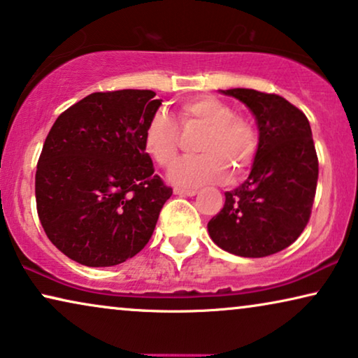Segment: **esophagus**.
<instances>
[{
    "mask_svg": "<svg viewBox=\"0 0 358 358\" xmlns=\"http://www.w3.org/2000/svg\"><path fill=\"white\" fill-rule=\"evenodd\" d=\"M174 194H176V195H180V197H185V195H187V197H194V195L197 194V190H194V189L174 187Z\"/></svg>",
    "mask_w": 358,
    "mask_h": 358,
    "instance_id": "34e87169",
    "label": "esophagus"
}]
</instances>
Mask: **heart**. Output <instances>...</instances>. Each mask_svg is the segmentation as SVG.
I'll return each instance as SVG.
<instances>
[{
  "mask_svg": "<svg viewBox=\"0 0 358 358\" xmlns=\"http://www.w3.org/2000/svg\"><path fill=\"white\" fill-rule=\"evenodd\" d=\"M179 125L185 134L202 131L195 145L199 156L180 161L171 171L173 182L184 187L239 180L251 168L259 150V131L246 115L215 96H197L178 109ZM143 150L159 168L169 169L179 158L180 130L164 110L155 112L146 122Z\"/></svg>",
  "mask_w": 358,
  "mask_h": 358,
  "instance_id": "b5f03b06",
  "label": "heart"
}]
</instances>
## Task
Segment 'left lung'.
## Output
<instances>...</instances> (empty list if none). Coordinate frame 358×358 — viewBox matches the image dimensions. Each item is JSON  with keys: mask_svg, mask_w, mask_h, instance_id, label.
Masks as SVG:
<instances>
[{"mask_svg": "<svg viewBox=\"0 0 358 358\" xmlns=\"http://www.w3.org/2000/svg\"><path fill=\"white\" fill-rule=\"evenodd\" d=\"M256 117L259 150L251 174L224 192V205L208 222L213 243L241 257H266L295 243L315 202L317 155L306 115L278 94L223 91Z\"/></svg>", "mask_w": 358, "mask_h": 358, "instance_id": "left-lung-1", "label": "left lung"}]
</instances>
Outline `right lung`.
I'll return each mask as SVG.
<instances>
[{
  "instance_id": "right-lung-1",
  "label": "right lung",
  "mask_w": 358,
  "mask_h": 358,
  "mask_svg": "<svg viewBox=\"0 0 358 358\" xmlns=\"http://www.w3.org/2000/svg\"><path fill=\"white\" fill-rule=\"evenodd\" d=\"M150 90L92 92L62 112L36 171L43 231L87 267H110L150 241L173 189L143 150L146 122L161 99Z\"/></svg>"
}]
</instances>
